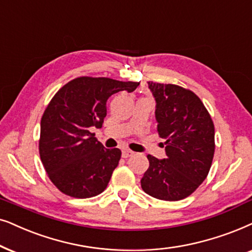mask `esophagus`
<instances>
[{
    "label": "esophagus",
    "instance_id": "34e87169",
    "mask_svg": "<svg viewBox=\"0 0 252 252\" xmlns=\"http://www.w3.org/2000/svg\"><path fill=\"white\" fill-rule=\"evenodd\" d=\"M131 156H133L132 151H130V150H128V149L122 150V157H123V158H129V157H131Z\"/></svg>",
    "mask_w": 252,
    "mask_h": 252
}]
</instances>
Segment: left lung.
Masks as SVG:
<instances>
[{"mask_svg":"<svg viewBox=\"0 0 252 252\" xmlns=\"http://www.w3.org/2000/svg\"><path fill=\"white\" fill-rule=\"evenodd\" d=\"M156 100L158 133L165 159L147 156L150 166L140 180L143 190L161 200L190 196L206 179L214 156V124L198 96L174 84L149 82Z\"/></svg>","mask_w":252,"mask_h":252,"instance_id":"left-lung-1","label":"left lung"}]
</instances>
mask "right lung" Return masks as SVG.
<instances>
[{"label":"right lung","instance_id":"1","mask_svg":"<svg viewBox=\"0 0 252 252\" xmlns=\"http://www.w3.org/2000/svg\"><path fill=\"white\" fill-rule=\"evenodd\" d=\"M138 85L105 77H79L50 100L40 124L39 152L60 191L75 198H90L106 189L121 151L105 149L91 130L102 126L110 95L130 93Z\"/></svg>","mask_w":252,"mask_h":252}]
</instances>
